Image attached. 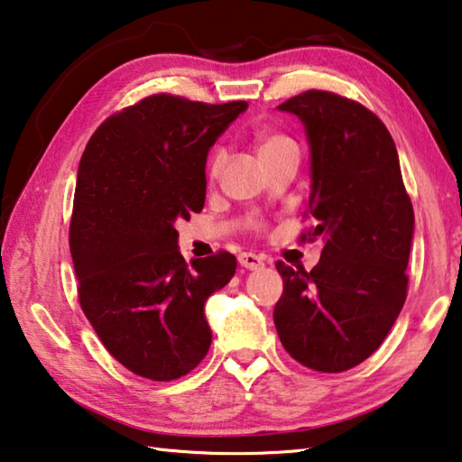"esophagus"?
Here are the masks:
<instances>
[{
  "label": "esophagus",
  "mask_w": 462,
  "mask_h": 462,
  "mask_svg": "<svg viewBox=\"0 0 462 462\" xmlns=\"http://www.w3.org/2000/svg\"><path fill=\"white\" fill-rule=\"evenodd\" d=\"M238 264L242 268H248V271H260L264 266V260L253 253H242L238 254Z\"/></svg>",
  "instance_id": "34e87169"
}]
</instances>
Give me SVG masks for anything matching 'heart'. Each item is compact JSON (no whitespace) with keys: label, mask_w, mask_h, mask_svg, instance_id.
I'll return each mask as SVG.
<instances>
[{"label":"heart","mask_w":462,"mask_h":462,"mask_svg":"<svg viewBox=\"0 0 462 462\" xmlns=\"http://www.w3.org/2000/svg\"><path fill=\"white\" fill-rule=\"evenodd\" d=\"M258 143V153H260V159L266 157V155H273L276 153V151H281L282 147H289L292 145V141L279 135V133H263V135H258L256 139ZM224 151L217 149L216 153L212 155V162H209V173L216 175L217 171H220V167L224 165Z\"/></svg>","instance_id":"heart-1"}]
</instances>
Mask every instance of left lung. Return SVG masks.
<instances>
[{
  "label": "left lung",
  "instance_id": "8db88e82",
  "mask_svg": "<svg viewBox=\"0 0 462 462\" xmlns=\"http://www.w3.org/2000/svg\"><path fill=\"white\" fill-rule=\"evenodd\" d=\"M276 108L305 127L317 220L309 236L323 238L313 271L276 263L284 284L276 333L299 364L346 372L382 346L404 307L412 202L390 131L365 106L307 90Z\"/></svg>",
  "mask_w": 462,
  "mask_h": 462
}]
</instances>
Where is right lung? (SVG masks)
<instances>
[{
	"instance_id": "right-lung-1",
	"label": "right lung",
	"mask_w": 462,
	"mask_h": 462,
	"mask_svg": "<svg viewBox=\"0 0 462 462\" xmlns=\"http://www.w3.org/2000/svg\"><path fill=\"white\" fill-rule=\"evenodd\" d=\"M248 108L153 95L100 125L82 153L70 224L79 299L98 339L141 377L171 382L206 357V300L236 258L183 260L178 220L202 212L206 162Z\"/></svg>"
}]
</instances>
